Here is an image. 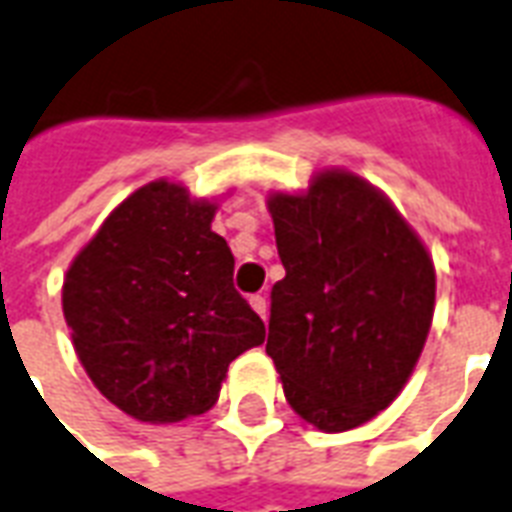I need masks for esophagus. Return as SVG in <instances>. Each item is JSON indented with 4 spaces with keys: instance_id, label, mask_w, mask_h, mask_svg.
<instances>
[{
    "instance_id": "obj_1",
    "label": "esophagus",
    "mask_w": 512,
    "mask_h": 512,
    "mask_svg": "<svg viewBox=\"0 0 512 512\" xmlns=\"http://www.w3.org/2000/svg\"><path fill=\"white\" fill-rule=\"evenodd\" d=\"M249 306L255 308L257 314L265 319V314H268V303H265L263 295H252V298H249Z\"/></svg>"
}]
</instances>
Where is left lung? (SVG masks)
Segmentation results:
<instances>
[{
	"label": "left lung",
	"mask_w": 512,
	"mask_h": 512,
	"mask_svg": "<svg viewBox=\"0 0 512 512\" xmlns=\"http://www.w3.org/2000/svg\"><path fill=\"white\" fill-rule=\"evenodd\" d=\"M284 279L271 290L265 351L300 419L346 432L411 378L435 311V265L378 187L319 171L306 193H273Z\"/></svg>",
	"instance_id": "left-lung-1"
}]
</instances>
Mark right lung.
<instances>
[{
	"instance_id": "add662e5",
	"label": "right lung",
	"mask_w": 512,
	"mask_h": 512,
	"mask_svg": "<svg viewBox=\"0 0 512 512\" xmlns=\"http://www.w3.org/2000/svg\"><path fill=\"white\" fill-rule=\"evenodd\" d=\"M217 204L155 179L109 214L64 279V319L85 373L120 411L171 424L209 411L239 354L265 341L233 287Z\"/></svg>"
}]
</instances>
